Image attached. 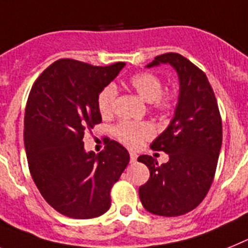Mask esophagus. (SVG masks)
I'll list each match as a JSON object with an SVG mask.
<instances>
[{"label": "esophagus", "mask_w": 248, "mask_h": 248, "mask_svg": "<svg viewBox=\"0 0 248 248\" xmlns=\"http://www.w3.org/2000/svg\"><path fill=\"white\" fill-rule=\"evenodd\" d=\"M130 160H131V163H135L137 160V154L134 153V151H131L130 153Z\"/></svg>", "instance_id": "1"}]
</instances>
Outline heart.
I'll return each mask as SVG.
<instances>
[{
    "mask_svg": "<svg viewBox=\"0 0 248 248\" xmlns=\"http://www.w3.org/2000/svg\"><path fill=\"white\" fill-rule=\"evenodd\" d=\"M128 84L142 101L153 103L159 109H169L172 106V94L163 93V82L154 73H137L128 80ZM117 89L112 84L102 89L98 95V109L102 116H109L113 112ZM114 135L128 147H137L154 135V127L147 122L124 121L114 127Z\"/></svg>",
    "mask_w": 248,
    "mask_h": 248,
    "instance_id": "heart-1",
    "label": "heart"
}]
</instances>
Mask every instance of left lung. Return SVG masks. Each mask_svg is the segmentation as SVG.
I'll return each instance as SVG.
<instances>
[{
    "label": "left lung",
    "instance_id": "left-lung-1",
    "mask_svg": "<svg viewBox=\"0 0 248 248\" xmlns=\"http://www.w3.org/2000/svg\"><path fill=\"white\" fill-rule=\"evenodd\" d=\"M161 64L178 74V103L169 126L150 147L168 154L169 161L159 165L149 155L137 159L150 170L139 195L150 213L176 217L198 207L211 188L222 146V121L204 73L176 53L159 55L146 68Z\"/></svg>",
    "mask_w": 248,
    "mask_h": 248
}]
</instances>
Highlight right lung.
I'll return each instance as SVG.
<instances>
[{"mask_svg": "<svg viewBox=\"0 0 248 248\" xmlns=\"http://www.w3.org/2000/svg\"><path fill=\"white\" fill-rule=\"evenodd\" d=\"M126 65L93 66L57 60L34 83L25 109L24 141L29 169L44 199L77 219L102 216L111 207V189L130 161L114 140L95 155L83 136L102 122L98 95Z\"/></svg>", "mask_w": 248, "mask_h": 248, "instance_id": "add662e5", "label": "right lung"}]
</instances>
